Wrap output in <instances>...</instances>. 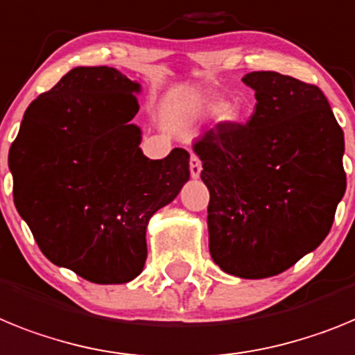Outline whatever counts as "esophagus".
<instances>
[{"instance_id": "34e87169", "label": "esophagus", "mask_w": 355, "mask_h": 355, "mask_svg": "<svg viewBox=\"0 0 355 355\" xmlns=\"http://www.w3.org/2000/svg\"><path fill=\"white\" fill-rule=\"evenodd\" d=\"M189 169H191V177L193 178H198L200 173H202V162H200V159L196 155H191Z\"/></svg>"}]
</instances>
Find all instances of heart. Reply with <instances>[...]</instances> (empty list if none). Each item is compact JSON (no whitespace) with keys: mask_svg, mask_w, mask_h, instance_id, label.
Masks as SVG:
<instances>
[{"mask_svg":"<svg viewBox=\"0 0 355 355\" xmlns=\"http://www.w3.org/2000/svg\"><path fill=\"white\" fill-rule=\"evenodd\" d=\"M198 112L202 114H218L220 112V121L223 125H236L241 119V110L234 103L223 105L221 100L216 98H205L198 103Z\"/></svg>","mask_w":355,"mask_h":355,"instance_id":"obj_1","label":"heart"}]
</instances>
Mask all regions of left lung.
<instances>
[{
	"mask_svg": "<svg viewBox=\"0 0 355 355\" xmlns=\"http://www.w3.org/2000/svg\"><path fill=\"white\" fill-rule=\"evenodd\" d=\"M255 91L246 125L193 141L209 195V250L239 279L279 275L316 250L347 189L345 137L325 94L275 71L243 76Z\"/></svg>",
	"mask_w": 355,
	"mask_h": 355,
	"instance_id": "8db88e82",
	"label": "left lung"
}]
</instances>
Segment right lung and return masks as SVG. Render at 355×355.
Here are the masks:
<instances>
[{"label": "right lung", "mask_w": 355, "mask_h": 355, "mask_svg": "<svg viewBox=\"0 0 355 355\" xmlns=\"http://www.w3.org/2000/svg\"><path fill=\"white\" fill-rule=\"evenodd\" d=\"M139 82L73 67L33 100L8 152L14 203L42 254L94 284H125L146 261V229L189 180V153L148 159Z\"/></svg>", "instance_id": "obj_1"}]
</instances>
